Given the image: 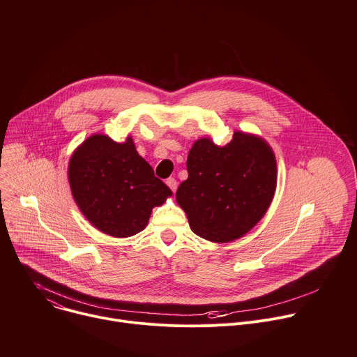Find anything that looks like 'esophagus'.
Segmentation results:
<instances>
[{
	"label": "esophagus",
	"instance_id": "esophagus-1",
	"mask_svg": "<svg viewBox=\"0 0 357 357\" xmlns=\"http://www.w3.org/2000/svg\"><path fill=\"white\" fill-rule=\"evenodd\" d=\"M167 185L171 188L172 192H175L176 188H178V182H176L175 178H168V179H167Z\"/></svg>",
	"mask_w": 357,
	"mask_h": 357
}]
</instances>
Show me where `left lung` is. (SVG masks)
<instances>
[{"label": "left lung", "instance_id": "1", "mask_svg": "<svg viewBox=\"0 0 357 357\" xmlns=\"http://www.w3.org/2000/svg\"><path fill=\"white\" fill-rule=\"evenodd\" d=\"M186 167L188 179L179 185L176 200L197 236L231 241L266 215L275 192L277 164L264 139L240 131L225 146L197 139Z\"/></svg>", "mask_w": 357, "mask_h": 357}]
</instances>
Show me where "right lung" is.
I'll list each match as a JSON object with an SVG mask.
<instances>
[{
    "mask_svg": "<svg viewBox=\"0 0 357 357\" xmlns=\"http://www.w3.org/2000/svg\"><path fill=\"white\" fill-rule=\"evenodd\" d=\"M69 183L86 219L113 237L141 231L152 208L172 195L138 155L131 137L123 144L98 134L87 138L70 158Z\"/></svg>",
    "mask_w": 357,
    "mask_h": 357,
    "instance_id": "right-lung-1",
    "label": "right lung"
}]
</instances>
